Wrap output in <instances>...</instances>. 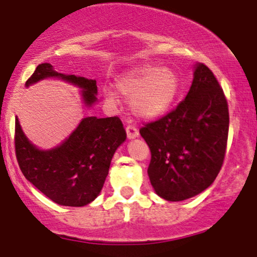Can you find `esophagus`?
<instances>
[{"mask_svg": "<svg viewBox=\"0 0 257 257\" xmlns=\"http://www.w3.org/2000/svg\"><path fill=\"white\" fill-rule=\"evenodd\" d=\"M125 131H126V137H128L129 139H134L139 136L138 128H137L134 124H128L125 128Z\"/></svg>", "mask_w": 257, "mask_h": 257, "instance_id": "esophagus-1", "label": "esophagus"}]
</instances>
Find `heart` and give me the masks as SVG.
Here are the masks:
<instances>
[{
	"label": "heart",
	"mask_w": 257,
	"mask_h": 257,
	"mask_svg": "<svg viewBox=\"0 0 257 257\" xmlns=\"http://www.w3.org/2000/svg\"><path fill=\"white\" fill-rule=\"evenodd\" d=\"M178 76L169 68L145 66L125 74L116 82V90L131 99V107L142 118H154L170 108L177 98ZM105 100L113 103L114 94L104 90Z\"/></svg>",
	"instance_id": "b5f03b06"
}]
</instances>
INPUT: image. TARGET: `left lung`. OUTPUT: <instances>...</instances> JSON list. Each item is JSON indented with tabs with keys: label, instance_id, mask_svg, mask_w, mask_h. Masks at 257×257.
<instances>
[{
	"label": "left lung",
	"instance_id": "8db88e82",
	"mask_svg": "<svg viewBox=\"0 0 257 257\" xmlns=\"http://www.w3.org/2000/svg\"><path fill=\"white\" fill-rule=\"evenodd\" d=\"M139 132L152 154L148 175L158 195L181 201L209 188L224 164L229 134L226 97L209 67L198 64L185 99Z\"/></svg>",
	"mask_w": 257,
	"mask_h": 257
}]
</instances>
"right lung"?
Returning a JSON list of instances; mask_svg holds the SVG:
<instances>
[{
    "label": "right lung",
    "mask_w": 257,
    "mask_h": 257,
    "mask_svg": "<svg viewBox=\"0 0 257 257\" xmlns=\"http://www.w3.org/2000/svg\"><path fill=\"white\" fill-rule=\"evenodd\" d=\"M47 77H59L82 88L87 105L97 100L95 80L57 73L49 63L37 66L26 85ZM125 139V129L118 116H88L63 144L45 152L31 144L18 119L15 121V150L21 172L47 198L64 206H84L97 198L113 154Z\"/></svg>",
    "instance_id": "1"
}]
</instances>
